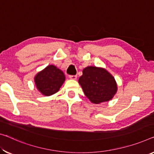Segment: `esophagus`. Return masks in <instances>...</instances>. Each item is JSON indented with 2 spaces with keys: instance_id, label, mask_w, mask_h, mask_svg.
<instances>
[{
  "instance_id": "34e87169",
  "label": "esophagus",
  "mask_w": 154,
  "mask_h": 154,
  "mask_svg": "<svg viewBox=\"0 0 154 154\" xmlns=\"http://www.w3.org/2000/svg\"><path fill=\"white\" fill-rule=\"evenodd\" d=\"M69 79H72V80H76L77 75H69Z\"/></svg>"
}]
</instances>
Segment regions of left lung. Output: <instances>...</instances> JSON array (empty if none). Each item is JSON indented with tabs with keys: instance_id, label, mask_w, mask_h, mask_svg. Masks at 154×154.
I'll return each instance as SVG.
<instances>
[{
	"instance_id": "1",
	"label": "left lung",
	"mask_w": 154,
	"mask_h": 154,
	"mask_svg": "<svg viewBox=\"0 0 154 154\" xmlns=\"http://www.w3.org/2000/svg\"><path fill=\"white\" fill-rule=\"evenodd\" d=\"M79 82L85 95L94 104L111 100L117 91V85L114 78L103 68H85Z\"/></svg>"
}]
</instances>
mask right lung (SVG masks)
I'll return each mask as SVG.
<instances>
[{
	"label": "right lung",
	"mask_w": 154,
	"mask_h": 154,
	"mask_svg": "<svg viewBox=\"0 0 154 154\" xmlns=\"http://www.w3.org/2000/svg\"><path fill=\"white\" fill-rule=\"evenodd\" d=\"M65 80V74L54 65H49L35 77L37 89L45 96H51L57 92Z\"/></svg>",
	"instance_id": "right-lung-1"
}]
</instances>
